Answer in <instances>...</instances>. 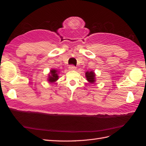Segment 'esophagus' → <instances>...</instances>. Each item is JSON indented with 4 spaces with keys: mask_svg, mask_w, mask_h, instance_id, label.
<instances>
[{
    "mask_svg": "<svg viewBox=\"0 0 146 146\" xmlns=\"http://www.w3.org/2000/svg\"><path fill=\"white\" fill-rule=\"evenodd\" d=\"M69 69L70 70H76L77 69V68L76 67V66H74L73 65H70V66H69Z\"/></svg>",
    "mask_w": 146,
    "mask_h": 146,
    "instance_id": "34e87169",
    "label": "esophagus"
}]
</instances>
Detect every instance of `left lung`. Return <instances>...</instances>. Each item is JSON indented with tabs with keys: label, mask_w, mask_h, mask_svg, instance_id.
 <instances>
[{
	"label": "left lung",
	"mask_w": 146,
	"mask_h": 146,
	"mask_svg": "<svg viewBox=\"0 0 146 146\" xmlns=\"http://www.w3.org/2000/svg\"><path fill=\"white\" fill-rule=\"evenodd\" d=\"M85 77L86 78L87 81L91 84H94L96 81V74L93 70L86 71L85 73Z\"/></svg>",
	"instance_id": "left-lung-1"
}]
</instances>
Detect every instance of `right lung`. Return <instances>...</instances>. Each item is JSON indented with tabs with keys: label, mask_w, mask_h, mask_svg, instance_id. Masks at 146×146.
I'll return each instance as SVG.
<instances>
[{
	"label": "right lung",
	"mask_w": 146,
	"mask_h": 146,
	"mask_svg": "<svg viewBox=\"0 0 146 146\" xmlns=\"http://www.w3.org/2000/svg\"><path fill=\"white\" fill-rule=\"evenodd\" d=\"M59 71L55 69H51L50 70V72L48 74L47 81L48 83H54L58 80Z\"/></svg>",
	"instance_id": "right-lung-1"
}]
</instances>
